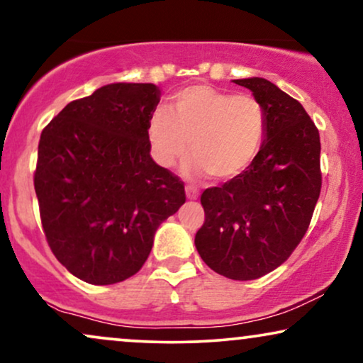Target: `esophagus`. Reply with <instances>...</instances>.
Segmentation results:
<instances>
[{"instance_id": "obj_1", "label": "esophagus", "mask_w": 363, "mask_h": 363, "mask_svg": "<svg viewBox=\"0 0 363 363\" xmlns=\"http://www.w3.org/2000/svg\"><path fill=\"white\" fill-rule=\"evenodd\" d=\"M186 196L187 199H197L199 197V191L194 186H186Z\"/></svg>"}]
</instances>
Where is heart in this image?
Returning <instances> with one entry per match:
<instances>
[{
  "mask_svg": "<svg viewBox=\"0 0 363 363\" xmlns=\"http://www.w3.org/2000/svg\"><path fill=\"white\" fill-rule=\"evenodd\" d=\"M266 132L263 105L251 95H233L208 85H192L172 97L171 112L157 108L149 121L155 162L176 166L187 147V169L229 181L258 155Z\"/></svg>",
  "mask_w": 363,
  "mask_h": 363,
  "instance_id": "heart-1",
  "label": "heart"
}]
</instances>
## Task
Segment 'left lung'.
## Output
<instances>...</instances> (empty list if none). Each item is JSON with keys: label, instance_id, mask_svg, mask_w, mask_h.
<instances>
[{"label": "left lung", "instance_id": "1", "mask_svg": "<svg viewBox=\"0 0 363 363\" xmlns=\"http://www.w3.org/2000/svg\"><path fill=\"white\" fill-rule=\"evenodd\" d=\"M235 84L263 105L264 139L246 171L203 192L194 245L213 272L246 281L278 268L305 236L322 189L320 134L303 105L269 80Z\"/></svg>", "mask_w": 363, "mask_h": 363}]
</instances>
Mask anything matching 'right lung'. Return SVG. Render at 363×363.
Returning a JSON list of instances; mask_svg holds the SVG:
<instances>
[{
  "label": "right lung",
  "mask_w": 363,
  "mask_h": 363,
  "mask_svg": "<svg viewBox=\"0 0 363 363\" xmlns=\"http://www.w3.org/2000/svg\"><path fill=\"white\" fill-rule=\"evenodd\" d=\"M154 84H110L67 105L38 144L35 191L57 259L90 284L134 277L154 235L186 203L184 184L150 157Z\"/></svg>",
  "instance_id": "right-lung-1"
}]
</instances>
